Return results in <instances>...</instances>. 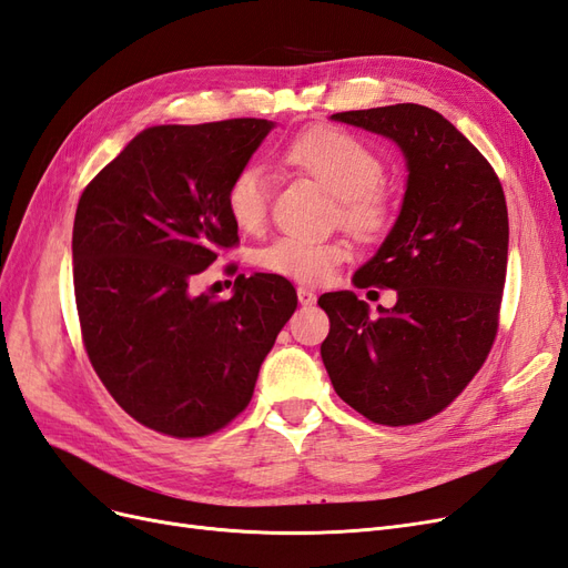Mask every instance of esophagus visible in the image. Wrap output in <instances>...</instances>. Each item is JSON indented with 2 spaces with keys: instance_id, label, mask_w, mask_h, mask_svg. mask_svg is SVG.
Segmentation results:
<instances>
[{
  "instance_id": "34e87169",
  "label": "esophagus",
  "mask_w": 568,
  "mask_h": 568,
  "mask_svg": "<svg viewBox=\"0 0 568 568\" xmlns=\"http://www.w3.org/2000/svg\"><path fill=\"white\" fill-rule=\"evenodd\" d=\"M296 294H298V303H301V305H315V301H317V294H315V291H313V288H305V286H298V291H296Z\"/></svg>"
}]
</instances>
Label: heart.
I'll return each mask as SVG.
<instances>
[{"instance_id":"obj_1","label":"heart","mask_w":568,"mask_h":568,"mask_svg":"<svg viewBox=\"0 0 568 568\" xmlns=\"http://www.w3.org/2000/svg\"><path fill=\"white\" fill-rule=\"evenodd\" d=\"M282 161L336 196L341 225L353 234L376 239L390 227V201L382 189L384 163L357 136L334 128L307 130L284 146ZM225 201L239 230H261L270 209V178L265 170L253 163L244 165L232 178ZM346 257L348 246L341 239L315 242L280 236L255 253V263L270 274L317 284L329 277Z\"/></svg>"}]
</instances>
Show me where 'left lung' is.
<instances>
[{"mask_svg":"<svg viewBox=\"0 0 568 568\" xmlns=\"http://www.w3.org/2000/svg\"><path fill=\"white\" fill-rule=\"evenodd\" d=\"M332 120L398 144L407 184L398 220L353 277L357 288H395L398 301L369 317L353 291L320 296L332 322L322 363L338 398L369 422L419 424L467 388L493 348L509 246L503 184L434 109L395 104Z\"/></svg>","mask_w":568,"mask_h":568,"instance_id":"left-lung-1","label":"left lung"}]
</instances>
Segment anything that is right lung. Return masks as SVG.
Segmentation results:
<instances>
[{"label":"right lung","mask_w":568,"mask_h":568,"mask_svg":"<svg viewBox=\"0 0 568 568\" xmlns=\"http://www.w3.org/2000/svg\"><path fill=\"white\" fill-rule=\"evenodd\" d=\"M272 128L261 118L146 128L80 196L73 284L84 348L113 400L159 434L201 438L244 412L298 305L280 274H239L227 301L192 288L239 242L227 186Z\"/></svg>","instance_id":"right-lung-1"}]
</instances>
